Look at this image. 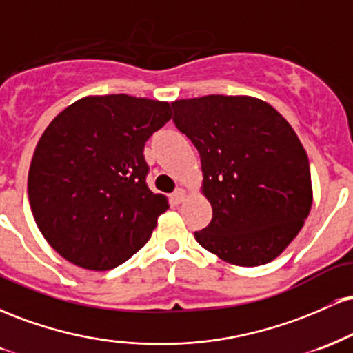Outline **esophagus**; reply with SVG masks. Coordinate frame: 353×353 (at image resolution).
<instances>
[{"label":"esophagus","instance_id":"obj_1","mask_svg":"<svg viewBox=\"0 0 353 353\" xmlns=\"http://www.w3.org/2000/svg\"><path fill=\"white\" fill-rule=\"evenodd\" d=\"M184 197H185V190L182 188H177L172 192V202H174V204H181V202L184 201Z\"/></svg>","mask_w":353,"mask_h":353}]
</instances>
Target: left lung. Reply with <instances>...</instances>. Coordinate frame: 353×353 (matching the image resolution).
Wrapping results in <instances>:
<instances>
[{
  "label": "left lung",
  "instance_id": "8db88e82",
  "mask_svg": "<svg viewBox=\"0 0 353 353\" xmlns=\"http://www.w3.org/2000/svg\"><path fill=\"white\" fill-rule=\"evenodd\" d=\"M174 124L199 151L212 219L194 232L234 265L274 261L312 208L309 159L290 124L247 96L210 94L171 104Z\"/></svg>",
  "mask_w": 353,
  "mask_h": 353
}]
</instances>
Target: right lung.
Returning a JSON list of instances; mask_svg holds the SVG:
<instances>
[{"label":"right lung","mask_w":353,"mask_h":353,"mask_svg":"<svg viewBox=\"0 0 353 353\" xmlns=\"http://www.w3.org/2000/svg\"><path fill=\"white\" fill-rule=\"evenodd\" d=\"M172 117L169 103L128 94L89 96L43 132L28 174L39 230L59 255L109 270L151 237L168 199L145 184V141Z\"/></svg>","instance_id":"obj_1"}]
</instances>
